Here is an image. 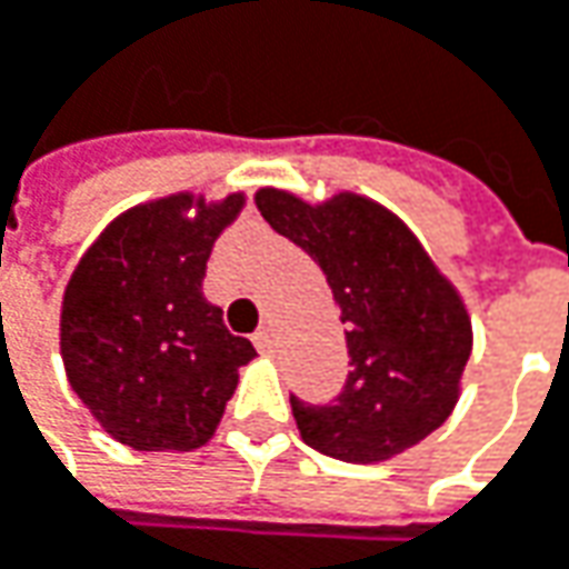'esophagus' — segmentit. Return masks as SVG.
Masks as SVG:
<instances>
[{"label": "esophagus", "instance_id": "obj_1", "mask_svg": "<svg viewBox=\"0 0 569 569\" xmlns=\"http://www.w3.org/2000/svg\"><path fill=\"white\" fill-rule=\"evenodd\" d=\"M254 347H258L260 353H273V347H277V333H273V328L267 325V328H260L258 333H254Z\"/></svg>", "mask_w": 569, "mask_h": 569}]
</instances>
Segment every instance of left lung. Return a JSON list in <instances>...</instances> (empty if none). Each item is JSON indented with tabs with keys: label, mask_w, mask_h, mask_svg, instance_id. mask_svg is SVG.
Wrapping results in <instances>:
<instances>
[{
	"label": "left lung",
	"mask_w": 569,
	"mask_h": 569,
	"mask_svg": "<svg viewBox=\"0 0 569 569\" xmlns=\"http://www.w3.org/2000/svg\"><path fill=\"white\" fill-rule=\"evenodd\" d=\"M260 216L328 277L347 325V382L328 405L289 395L302 439L340 461L398 456L446 423L471 357V321L408 226L347 193L309 207L260 190Z\"/></svg>",
	"instance_id": "left-lung-1"
}]
</instances>
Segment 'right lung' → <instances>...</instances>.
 <instances>
[{
	"label": "right lung",
	"mask_w": 569,
	"mask_h": 569,
	"mask_svg": "<svg viewBox=\"0 0 569 569\" xmlns=\"http://www.w3.org/2000/svg\"><path fill=\"white\" fill-rule=\"evenodd\" d=\"M244 197L216 207L168 197L123 212L66 286L60 350L69 385L117 442L139 452L197 449L236 395L251 340L229 333L203 277Z\"/></svg>",
	"instance_id": "1"
}]
</instances>
